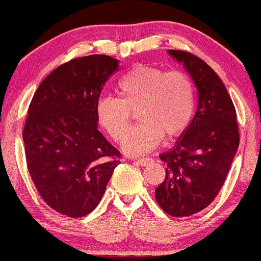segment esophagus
Instances as JSON below:
<instances>
[{
  "instance_id": "obj_1",
  "label": "esophagus",
  "mask_w": 261,
  "mask_h": 261,
  "mask_svg": "<svg viewBox=\"0 0 261 261\" xmlns=\"http://www.w3.org/2000/svg\"><path fill=\"white\" fill-rule=\"evenodd\" d=\"M135 162H137L139 165H141V166H147V165H151V164L153 163V160L151 158H139L135 160Z\"/></svg>"
}]
</instances>
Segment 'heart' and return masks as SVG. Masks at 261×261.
<instances>
[{
  "label": "heart",
  "mask_w": 261,
  "mask_h": 261,
  "mask_svg": "<svg viewBox=\"0 0 261 261\" xmlns=\"http://www.w3.org/2000/svg\"><path fill=\"white\" fill-rule=\"evenodd\" d=\"M121 97L102 96L96 114L99 123L115 141L127 129L133 112L142 122L123 139V151L132 155L144 154L165 139L180 137L191 123L195 112V87L191 78L180 71L138 64L121 78Z\"/></svg>",
  "instance_id": "obj_1"
}]
</instances>
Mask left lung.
<instances>
[{
    "label": "left lung",
    "mask_w": 261,
    "mask_h": 261,
    "mask_svg": "<svg viewBox=\"0 0 261 261\" xmlns=\"http://www.w3.org/2000/svg\"><path fill=\"white\" fill-rule=\"evenodd\" d=\"M183 63L198 91L194 120L176 146L160 154L166 176L155 189L160 208L174 217L205 209L216 198L229 172L240 137L237 110L222 81L204 60L187 51L170 49Z\"/></svg>",
    "instance_id": "obj_1"
}]
</instances>
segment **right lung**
<instances>
[{"label":"right lung","instance_id":"1","mask_svg":"<svg viewBox=\"0 0 261 261\" xmlns=\"http://www.w3.org/2000/svg\"><path fill=\"white\" fill-rule=\"evenodd\" d=\"M119 70L105 55L71 59L41 82L28 107L22 137L27 169L53 210L82 217L98 205L121 153L97 128L96 106Z\"/></svg>","mask_w":261,"mask_h":261}]
</instances>
